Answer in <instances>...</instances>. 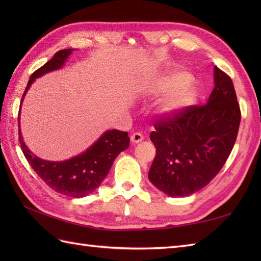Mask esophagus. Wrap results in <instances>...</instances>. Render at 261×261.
<instances>
[{
  "instance_id": "obj_1",
  "label": "esophagus",
  "mask_w": 261,
  "mask_h": 261,
  "mask_svg": "<svg viewBox=\"0 0 261 261\" xmlns=\"http://www.w3.org/2000/svg\"><path fill=\"white\" fill-rule=\"evenodd\" d=\"M143 140V136L139 132H135L134 135L131 136V141L134 143H138V142H141Z\"/></svg>"
}]
</instances>
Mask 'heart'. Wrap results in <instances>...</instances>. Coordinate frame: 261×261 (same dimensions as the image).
Masks as SVG:
<instances>
[{"instance_id":"obj_1","label":"heart","mask_w":261,"mask_h":261,"mask_svg":"<svg viewBox=\"0 0 261 261\" xmlns=\"http://www.w3.org/2000/svg\"><path fill=\"white\" fill-rule=\"evenodd\" d=\"M191 76L186 73H177L164 83V88L175 87L160 105V111L165 114H173L191 105L196 97L194 87L188 84Z\"/></svg>"}]
</instances>
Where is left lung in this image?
Instances as JSON below:
<instances>
[{
    "label": "left lung",
    "instance_id": "left-lung-1",
    "mask_svg": "<svg viewBox=\"0 0 261 261\" xmlns=\"http://www.w3.org/2000/svg\"><path fill=\"white\" fill-rule=\"evenodd\" d=\"M214 83L206 104L188 105L154 122L156 156L148 177L169 196H188L206 186L236 143L241 111L233 83L216 66Z\"/></svg>",
    "mask_w": 261,
    "mask_h": 261
}]
</instances>
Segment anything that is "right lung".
Returning <instances> with one entry per match:
<instances>
[{"label": "right lung", "mask_w": 261, "mask_h": 261, "mask_svg": "<svg viewBox=\"0 0 261 261\" xmlns=\"http://www.w3.org/2000/svg\"><path fill=\"white\" fill-rule=\"evenodd\" d=\"M73 50L74 49H63L57 51L50 60H48L45 65L30 76L25 91L22 95L21 103L33 81L37 77L62 67L65 60ZM19 122L20 118L18 116V124L20 126ZM19 141L22 152L35 173L55 192L76 198L84 197L96 190L108 176L115 158L130 145L127 132L110 130L105 132L92 147L79 156L65 160V162H47L32 154L27 148L22 139L20 129Z\"/></svg>", "instance_id": "obj_1"}]
</instances>
